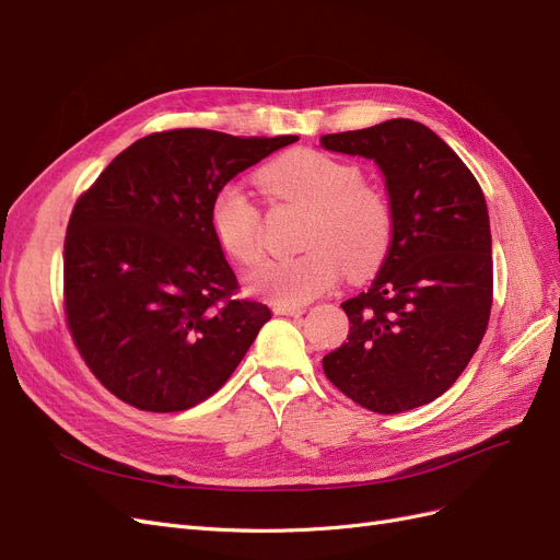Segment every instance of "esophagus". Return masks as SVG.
<instances>
[{"instance_id":"1","label":"esophagus","mask_w":560,"mask_h":560,"mask_svg":"<svg viewBox=\"0 0 560 560\" xmlns=\"http://www.w3.org/2000/svg\"><path fill=\"white\" fill-rule=\"evenodd\" d=\"M273 313L276 315H287V317H301L303 313H306V308H301V306H273Z\"/></svg>"}]
</instances>
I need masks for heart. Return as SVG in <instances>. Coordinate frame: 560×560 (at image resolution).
I'll return each mask as SVG.
<instances>
[{"label": "heart", "mask_w": 560, "mask_h": 560, "mask_svg": "<svg viewBox=\"0 0 560 560\" xmlns=\"http://www.w3.org/2000/svg\"><path fill=\"white\" fill-rule=\"evenodd\" d=\"M257 182L270 196L308 210L301 247L292 259H268L245 280L247 292L276 306H301L325 294L341 278L376 270L393 241L387 200L362 184L360 167L296 149L264 165ZM210 231L233 261L257 264L261 257L259 210L241 184H224L210 202Z\"/></svg>", "instance_id": "heart-1"}]
</instances>
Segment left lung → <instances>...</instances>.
<instances>
[{
  "label": "left lung",
  "instance_id": "obj_1",
  "mask_svg": "<svg viewBox=\"0 0 560 560\" xmlns=\"http://www.w3.org/2000/svg\"><path fill=\"white\" fill-rule=\"evenodd\" d=\"M319 147L374 161L393 241L366 292L341 303L348 341L327 378L376 413L430 404L463 374L493 306V241L479 182L455 151L411 118L322 135Z\"/></svg>",
  "mask_w": 560,
  "mask_h": 560
}]
</instances>
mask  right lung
Segmentation results:
<instances>
[{
	"label": "right lung",
	"instance_id": "obj_1",
	"mask_svg": "<svg viewBox=\"0 0 560 560\" xmlns=\"http://www.w3.org/2000/svg\"><path fill=\"white\" fill-rule=\"evenodd\" d=\"M296 140L154 132L77 200L65 238V313L81 358L112 395L142 411H184L241 364L270 311L231 299L238 284L210 231V202Z\"/></svg>",
	"mask_w": 560,
	"mask_h": 560
}]
</instances>
